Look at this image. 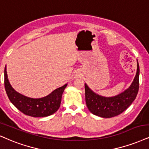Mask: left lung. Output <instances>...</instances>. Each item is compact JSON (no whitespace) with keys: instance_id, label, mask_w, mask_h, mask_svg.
Segmentation results:
<instances>
[{"instance_id":"1","label":"left lung","mask_w":149,"mask_h":149,"mask_svg":"<svg viewBox=\"0 0 149 149\" xmlns=\"http://www.w3.org/2000/svg\"><path fill=\"white\" fill-rule=\"evenodd\" d=\"M139 67L137 59V72L131 86L113 97H104L95 93L85 84L86 106L93 115L110 118L123 113L136 98L139 90Z\"/></svg>"}]
</instances>
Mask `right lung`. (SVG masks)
I'll list each match as a JSON object with an SVG mask.
<instances>
[{
	"instance_id": "1",
	"label": "right lung",
	"mask_w": 149,
	"mask_h": 149,
	"mask_svg": "<svg viewBox=\"0 0 149 149\" xmlns=\"http://www.w3.org/2000/svg\"><path fill=\"white\" fill-rule=\"evenodd\" d=\"M4 76L5 91L10 102L22 113L34 117H47L57 111L60 107L62 95L68 85L65 84L55 89L47 96L41 98H32L18 93L13 88L7 77L6 65Z\"/></svg>"
}]
</instances>
